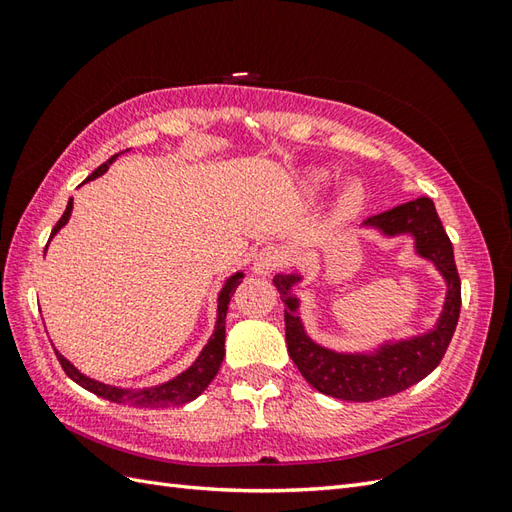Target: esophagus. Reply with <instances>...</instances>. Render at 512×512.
<instances>
[{"instance_id":"esophagus-1","label":"esophagus","mask_w":512,"mask_h":512,"mask_svg":"<svg viewBox=\"0 0 512 512\" xmlns=\"http://www.w3.org/2000/svg\"><path fill=\"white\" fill-rule=\"evenodd\" d=\"M286 264V255L275 246H266L255 255L253 270L257 275H270Z\"/></svg>"}]
</instances>
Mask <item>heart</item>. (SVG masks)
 <instances>
[{"label": "heart", "mask_w": 512, "mask_h": 512, "mask_svg": "<svg viewBox=\"0 0 512 512\" xmlns=\"http://www.w3.org/2000/svg\"><path fill=\"white\" fill-rule=\"evenodd\" d=\"M325 184H328V176H323V173H312V176H308V187L312 191H321ZM358 204H361V189L347 187L339 200V209L343 213H352Z\"/></svg>", "instance_id": "b5f03b06"}]
</instances>
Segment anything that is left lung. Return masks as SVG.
I'll list each match as a JSON object with an SVG mask.
<instances>
[{
    "label": "left lung",
    "mask_w": 512,
    "mask_h": 512,
    "mask_svg": "<svg viewBox=\"0 0 512 512\" xmlns=\"http://www.w3.org/2000/svg\"><path fill=\"white\" fill-rule=\"evenodd\" d=\"M365 224L380 228L385 235L411 233L416 237L418 253L438 266L442 277L447 279L449 292L442 317L429 334L385 345L376 354H336L312 343L303 332L301 319L295 312L299 303L292 295V286L301 277L277 275L273 279L281 301L286 303L288 354L301 376L321 394L350 402H372L394 396L429 376L447 352L462 306V284L458 266H455L453 244L429 198H416L394 206V209L367 217Z\"/></svg>",
    "instance_id": "obj_1"
}]
</instances>
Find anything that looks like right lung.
Masks as SVG:
<instances>
[{
	"instance_id": "1",
	"label": "right lung",
	"mask_w": 512,
	"mask_h": 512,
	"mask_svg": "<svg viewBox=\"0 0 512 512\" xmlns=\"http://www.w3.org/2000/svg\"><path fill=\"white\" fill-rule=\"evenodd\" d=\"M118 158V154H114L110 160L103 162L99 169H94L85 182L94 180L103 176L107 171V167ZM72 213V200L65 206V211L61 215V220L54 224L50 237L57 235V231L61 226H65V222L70 220ZM242 273L233 275L231 279L226 281V286L220 292V299H217V323H215V332L211 336V341L206 343V347L202 350V354L198 356L187 372H182L180 376H176L173 380L165 385L151 387V389H121V387H112V385H103L99 380H92L88 376H83L79 369H76L70 361L57 352L59 363L63 367V372L68 374L76 385H81L83 389L92 391V394L101 396L105 400L112 402H121V405H132V407H143V409H165V407H173V405H184V402H191L193 398H198L202 391L209 387L211 380L215 378L217 369H220L222 361H224V319H226V310H228V301H231L235 288L242 284Z\"/></svg>"
}]
</instances>
